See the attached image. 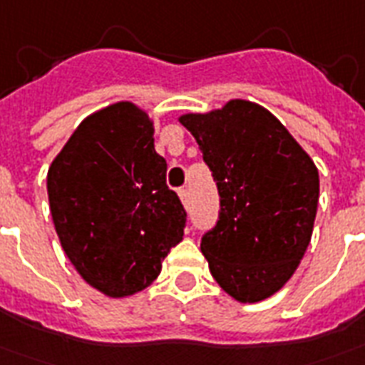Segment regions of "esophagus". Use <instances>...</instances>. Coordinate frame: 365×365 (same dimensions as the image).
I'll use <instances>...</instances> for the list:
<instances>
[{
    "label": "esophagus",
    "instance_id": "obj_1",
    "mask_svg": "<svg viewBox=\"0 0 365 365\" xmlns=\"http://www.w3.org/2000/svg\"><path fill=\"white\" fill-rule=\"evenodd\" d=\"M178 195H180V199H182L183 205H187V202H189V191H187V187H180V189H178Z\"/></svg>",
    "mask_w": 365,
    "mask_h": 365
}]
</instances>
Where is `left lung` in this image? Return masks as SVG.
I'll return each instance as SVG.
<instances>
[{
	"label": "left lung",
	"instance_id": "left-lung-1",
	"mask_svg": "<svg viewBox=\"0 0 365 365\" xmlns=\"http://www.w3.org/2000/svg\"><path fill=\"white\" fill-rule=\"evenodd\" d=\"M193 133L220 195L218 222L202 233L210 274L239 302L277 293L312 237L318 168L266 108L235 99L180 118Z\"/></svg>",
	"mask_w": 365,
	"mask_h": 365
}]
</instances>
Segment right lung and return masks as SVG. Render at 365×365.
I'll return each mask as SVG.
<instances>
[{"label":"right lung","mask_w":365,"mask_h":365,"mask_svg":"<svg viewBox=\"0 0 365 365\" xmlns=\"http://www.w3.org/2000/svg\"><path fill=\"white\" fill-rule=\"evenodd\" d=\"M47 195L68 260L115 299L157 279L187 222L166 185L151 120L132 103H115L76 128L49 166Z\"/></svg>","instance_id":"1"}]
</instances>
